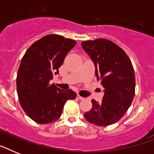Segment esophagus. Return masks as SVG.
<instances>
[{"label":"esophagus","instance_id":"1","mask_svg":"<svg viewBox=\"0 0 154 154\" xmlns=\"http://www.w3.org/2000/svg\"><path fill=\"white\" fill-rule=\"evenodd\" d=\"M77 98L79 99V100H84V97H82V96H80L79 94H78V95H77Z\"/></svg>","mask_w":154,"mask_h":154}]
</instances>
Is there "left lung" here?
Segmentation results:
<instances>
[{"instance_id": "1", "label": "left lung", "mask_w": 154, "mask_h": 154, "mask_svg": "<svg viewBox=\"0 0 154 154\" xmlns=\"http://www.w3.org/2000/svg\"><path fill=\"white\" fill-rule=\"evenodd\" d=\"M82 46L94 62L97 79L105 88L102 101L93 99V108L85 113V118L100 126L114 124L134 99L135 75L131 60L123 49L109 40L86 41Z\"/></svg>"}]
</instances>
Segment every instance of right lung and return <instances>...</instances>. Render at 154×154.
I'll return each instance as SVG.
<instances>
[{"instance_id":"add662e5","label":"right lung","mask_w":154,"mask_h":154,"mask_svg":"<svg viewBox=\"0 0 154 154\" xmlns=\"http://www.w3.org/2000/svg\"><path fill=\"white\" fill-rule=\"evenodd\" d=\"M74 40L51 34L34 42L25 52L17 76V90L26 114L39 124L55 122L68 100L76 98L72 89L62 90L49 82L59 73Z\"/></svg>"}]
</instances>
